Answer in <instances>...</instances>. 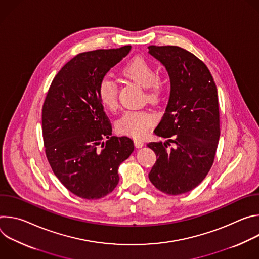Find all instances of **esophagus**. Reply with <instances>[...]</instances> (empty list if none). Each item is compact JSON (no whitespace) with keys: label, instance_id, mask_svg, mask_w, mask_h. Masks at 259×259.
Here are the masks:
<instances>
[{"label":"esophagus","instance_id":"34e87169","mask_svg":"<svg viewBox=\"0 0 259 259\" xmlns=\"http://www.w3.org/2000/svg\"><path fill=\"white\" fill-rule=\"evenodd\" d=\"M134 144H135L136 147H138V149H139V147H142L144 145V142L142 140L136 139V140H134Z\"/></svg>","mask_w":259,"mask_h":259}]
</instances>
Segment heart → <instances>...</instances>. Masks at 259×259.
Segmentation results:
<instances>
[{"instance_id": "obj_1", "label": "heart", "mask_w": 259, "mask_h": 259, "mask_svg": "<svg viewBox=\"0 0 259 259\" xmlns=\"http://www.w3.org/2000/svg\"><path fill=\"white\" fill-rule=\"evenodd\" d=\"M122 75L130 81L145 88V96L151 101L159 99L162 93V83L156 76L154 65L145 58L136 56L130 59L122 68ZM101 103L108 109H115L118 104V90L114 80L103 78L97 88ZM154 123L152 115L141 112H127L117 122V129L123 134L134 138L142 137Z\"/></svg>"}]
</instances>
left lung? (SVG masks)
<instances>
[{"label": "left lung", "mask_w": 259, "mask_h": 259, "mask_svg": "<svg viewBox=\"0 0 259 259\" xmlns=\"http://www.w3.org/2000/svg\"><path fill=\"white\" fill-rule=\"evenodd\" d=\"M149 53L170 79L168 104L154 131L168 139L147 143L157 156L149 178L159 191L181 195L198 187L213 164L220 135L217 89L205 63L186 49L150 46Z\"/></svg>", "instance_id": "obj_1"}]
</instances>
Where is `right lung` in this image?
Returning a JSON list of instances; mask_svg holds the SVG:
<instances>
[{
    "instance_id": "1",
    "label": "right lung",
    "mask_w": 259,
    "mask_h": 259,
    "mask_svg": "<svg viewBox=\"0 0 259 259\" xmlns=\"http://www.w3.org/2000/svg\"><path fill=\"white\" fill-rule=\"evenodd\" d=\"M131 46L80 53L53 79L42 126L46 156L63 186L73 195L96 200L112 193L118 169L134 151L133 140L112 135L97 88Z\"/></svg>"
}]
</instances>
